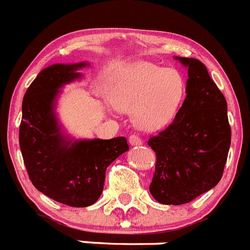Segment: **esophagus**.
Masks as SVG:
<instances>
[{"instance_id":"1","label":"esophagus","mask_w":250,"mask_h":250,"mask_svg":"<svg viewBox=\"0 0 250 250\" xmlns=\"http://www.w3.org/2000/svg\"><path fill=\"white\" fill-rule=\"evenodd\" d=\"M128 141H129V145H131V146H137V145H142V140L138 137L137 135L129 136Z\"/></svg>"}]
</instances>
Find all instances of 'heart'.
<instances>
[{
  "label": "heart",
  "instance_id": "obj_1",
  "mask_svg": "<svg viewBox=\"0 0 250 250\" xmlns=\"http://www.w3.org/2000/svg\"><path fill=\"white\" fill-rule=\"evenodd\" d=\"M186 94L183 75L151 62H135L119 73L109 99L114 108L131 110L133 125L144 131H156L177 115Z\"/></svg>",
  "mask_w": 250,
  "mask_h": 250
}]
</instances>
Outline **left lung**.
I'll list each match as a JSON object with an SVG mask.
<instances>
[{
  "mask_svg": "<svg viewBox=\"0 0 250 250\" xmlns=\"http://www.w3.org/2000/svg\"><path fill=\"white\" fill-rule=\"evenodd\" d=\"M188 68L186 99L169 127L147 145L156 152L150 193L163 205H183L219 183L231 129L225 96L196 58L174 57Z\"/></svg>",
  "mask_w": 250,
  "mask_h": 250,
  "instance_id": "left-lung-1",
  "label": "left lung"
}]
</instances>
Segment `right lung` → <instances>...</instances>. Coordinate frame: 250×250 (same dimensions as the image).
Returning a JSON list of instances; mask_svg holds the SVG:
<instances>
[{"instance_id":"1","label":"right lung","mask_w":250,"mask_h":250,"mask_svg":"<svg viewBox=\"0 0 250 250\" xmlns=\"http://www.w3.org/2000/svg\"><path fill=\"white\" fill-rule=\"evenodd\" d=\"M87 62L44 68L22 99L19 142L31 183L52 200L87 207L99 200L106 167L128 151L125 137L76 140L63 131L56 106L62 87L80 80Z\"/></svg>"}]
</instances>
